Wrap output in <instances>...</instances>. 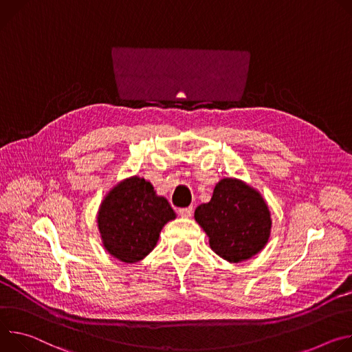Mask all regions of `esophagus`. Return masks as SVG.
I'll use <instances>...</instances> for the list:
<instances>
[{"label":"esophagus","mask_w":352,"mask_h":352,"mask_svg":"<svg viewBox=\"0 0 352 352\" xmlns=\"http://www.w3.org/2000/svg\"><path fill=\"white\" fill-rule=\"evenodd\" d=\"M192 207H187V208H180L179 210V214L182 218H190L192 215Z\"/></svg>","instance_id":"esophagus-1"}]
</instances>
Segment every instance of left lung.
Instances as JSON below:
<instances>
[{"label": "left lung", "mask_w": 352, "mask_h": 352, "mask_svg": "<svg viewBox=\"0 0 352 352\" xmlns=\"http://www.w3.org/2000/svg\"><path fill=\"white\" fill-rule=\"evenodd\" d=\"M210 248L229 263L260 253L271 235V212L258 190L236 177L221 179L208 203L194 211Z\"/></svg>", "instance_id": "8db88e82"}]
</instances>
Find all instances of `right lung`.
<instances>
[{
    "mask_svg": "<svg viewBox=\"0 0 352 352\" xmlns=\"http://www.w3.org/2000/svg\"><path fill=\"white\" fill-rule=\"evenodd\" d=\"M175 218L168 200L148 180L131 176L106 192L96 222L104 250L122 263L134 264L153 250L162 228Z\"/></svg>",
    "mask_w": 352,
    "mask_h": 352,
    "instance_id": "right-lung-1",
    "label": "right lung"
}]
</instances>
